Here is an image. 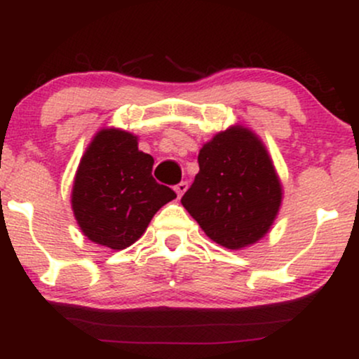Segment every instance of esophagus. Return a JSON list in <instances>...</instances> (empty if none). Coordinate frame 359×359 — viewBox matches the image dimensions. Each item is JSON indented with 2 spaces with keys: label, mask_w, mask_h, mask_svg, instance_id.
I'll return each instance as SVG.
<instances>
[{
  "label": "esophagus",
  "mask_w": 359,
  "mask_h": 359,
  "mask_svg": "<svg viewBox=\"0 0 359 359\" xmlns=\"http://www.w3.org/2000/svg\"><path fill=\"white\" fill-rule=\"evenodd\" d=\"M185 191H187V182H180V184L175 185V192H177V196H179V197H182Z\"/></svg>",
  "instance_id": "obj_1"
}]
</instances>
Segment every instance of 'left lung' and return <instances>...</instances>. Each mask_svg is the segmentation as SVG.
<instances>
[{"mask_svg": "<svg viewBox=\"0 0 359 359\" xmlns=\"http://www.w3.org/2000/svg\"><path fill=\"white\" fill-rule=\"evenodd\" d=\"M199 174L182 205L205 236L228 250L255 245L277 219L283 189L257 133L233 125L199 150Z\"/></svg>", "mask_w": 359, "mask_h": 359, "instance_id": "1", "label": "left lung"}]
</instances>
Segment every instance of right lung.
I'll return each instance as SVG.
<instances>
[{"label": "right lung", "instance_id": "right-lung-1", "mask_svg": "<svg viewBox=\"0 0 359 359\" xmlns=\"http://www.w3.org/2000/svg\"><path fill=\"white\" fill-rule=\"evenodd\" d=\"M154 156L138 150V137L101 128L82 155L71 204L81 231L96 245L125 250L147 231L162 205L175 199L151 177Z\"/></svg>", "mask_w": 359, "mask_h": 359}]
</instances>
